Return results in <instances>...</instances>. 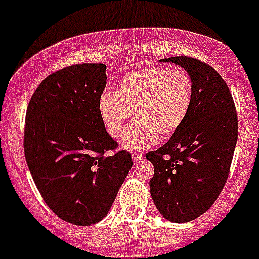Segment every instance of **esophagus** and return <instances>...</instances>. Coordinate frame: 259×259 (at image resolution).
<instances>
[{
  "label": "esophagus",
  "instance_id": "34e87169",
  "mask_svg": "<svg viewBox=\"0 0 259 259\" xmlns=\"http://www.w3.org/2000/svg\"><path fill=\"white\" fill-rule=\"evenodd\" d=\"M144 158V155H143V153H134L133 154V160H134V163H138V161H140L142 159Z\"/></svg>",
  "mask_w": 259,
  "mask_h": 259
}]
</instances>
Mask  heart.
<instances>
[{"mask_svg": "<svg viewBox=\"0 0 259 259\" xmlns=\"http://www.w3.org/2000/svg\"><path fill=\"white\" fill-rule=\"evenodd\" d=\"M193 103L192 76L183 69L148 66L125 75L116 93L101 94L98 109L106 132L121 137L134 116L139 121L127 129L124 146L143 149L176 134Z\"/></svg>", "mask_w": 259, "mask_h": 259, "instance_id": "1", "label": "heart"}]
</instances>
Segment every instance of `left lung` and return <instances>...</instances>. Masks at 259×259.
Listing matches in <instances>:
<instances>
[{
	"mask_svg": "<svg viewBox=\"0 0 259 259\" xmlns=\"http://www.w3.org/2000/svg\"><path fill=\"white\" fill-rule=\"evenodd\" d=\"M187 70L193 80V103L178 132L149 151L154 165L150 194L161 215L183 223L205 213L221 194L238 139V116L223 77L190 56L160 60Z\"/></svg>",
	"mask_w": 259,
	"mask_h": 259,
	"instance_id": "obj_1",
	"label": "left lung"
}]
</instances>
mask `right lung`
Here are the masks:
<instances>
[{
	"label": "right lung",
	"instance_id": "add662e5",
	"mask_svg": "<svg viewBox=\"0 0 259 259\" xmlns=\"http://www.w3.org/2000/svg\"><path fill=\"white\" fill-rule=\"evenodd\" d=\"M106 65L76 64L49 75L33 93L23 149L33 182L59 218L90 226L108 214L133 166L101 121Z\"/></svg>",
	"mask_w": 259,
	"mask_h": 259
}]
</instances>
